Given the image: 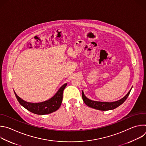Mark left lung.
Here are the masks:
<instances>
[{
  "instance_id": "8db88e82",
  "label": "left lung",
  "mask_w": 146,
  "mask_h": 146,
  "mask_svg": "<svg viewBox=\"0 0 146 146\" xmlns=\"http://www.w3.org/2000/svg\"><path fill=\"white\" fill-rule=\"evenodd\" d=\"M132 88L129 90L128 93L123 98L121 99L120 100H118L115 102H98V101H94L89 99L87 98L84 94V92L82 91V98L83 99V101L86 104V105L93 109L102 110V111H107L110 110H113L117 108H118L119 106L125 101L128 96H129L130 92L131 91Z\"/></svg>"
}]
</instances>
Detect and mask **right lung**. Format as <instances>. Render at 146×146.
I'll return each instance as SVG.
<instances>
[{
    "mask_svg": "<svg viewBox=\"0 0 146 146\" xmlns=\"http://www.w3.org/2000/svg\"><path fill=\"white\" fill-rule=\"evenodd\" d=\"M68 83L62 86L57 92L50 99L40 103L28 102L20 98L14 92L15 95L20 105L28 111L38 115H44L56 111L60 106L63 98V92Z\"/></svg>",
    "mask_w": 146,
    "mask_h": 146,
    "instance_id": "1",
    "label": "right lung"
}]
</instances>
